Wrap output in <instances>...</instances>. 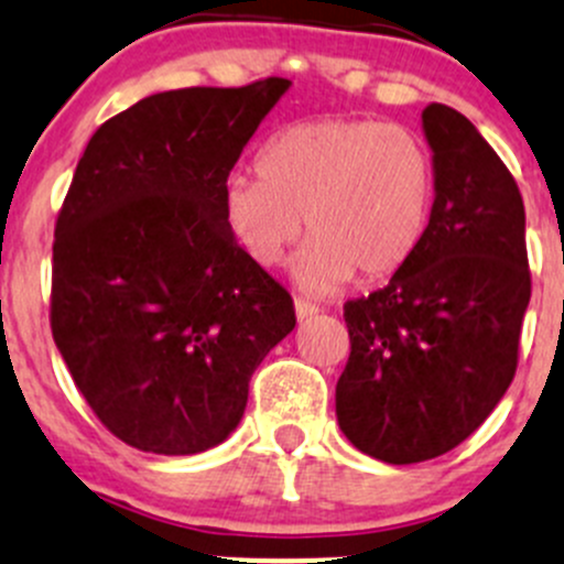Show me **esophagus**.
Here are the masks:
<instances>
[{
  "mask_svg": "<svg viewBox=\"0 0 564 564\" xmlns=\"http://www.w3.org/2000/svg\"><path fill=\"white\" fill-rule=\"evenodd\" d=\"M294 314H297L300 322H303V318H311V316H316V314H318V308H316L314 303H308V300L297 297V300H294Z\"/></svg>",
  "mask_w": 564,
  "mask_h": 564,
  "instance_id": "obj_1",
  "label": "esophagus"
}]
</instances>
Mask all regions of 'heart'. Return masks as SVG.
<instances>
[{
    "instance_id": "heart-1",
    "label": "heart",
    "mask_w": 564,
    "mask_h": 564,
    "mask_svg": "<svg viewBox=\"0 0 564 564\" xmlns=\"http://www.w3.org/2000/svg\"><path fill=\"white\" fill-rule=\"evenodd\" d=\"M256 172L224 185L226 229L259 267L278 264L305 229L311 242L294 261L305 289L388 281L423 246L436 169L412 128L360 117L289 124L261 147Z\"/></svg>"
}]
</instances>
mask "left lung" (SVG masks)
Segmentation results:
<instances>
[{
	"mask_svg": "<svg viewBox=\"0 0 564 564\" xmlns=\"http://www.w3.org/2000/svg\"><path fill=\"white\" fill-rule=\"evenodd\" d=\"M423 128L436 169L423 246L388 286L344 305L351 351L335 414L384 464L445 456L494 412L532 294L513 174L456 108L425 106Z\"/></svg>",
	"mask_w": 564,
	"mask_h": 564,
	"instance_id": "left-lung-1",
	"label": "left lung"
}]
</instances>
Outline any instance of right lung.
Masks as SVG:
<instances>
[{
	"instance_id": "add662e5",
	"label": "right lung",
	"mask_w": 564,
	"mask_h": 564,
	"mask_svg": "<svg viewBox=\"0 0 564 564\" xmlns=\"http://www.w3.org/2000/svg\"><path fill=\"white\" fill-rule=\"evenodd\" d=\"M286 78L139 100L89 139L56 215L51 333L124 445L193 456L240 423L292 294L224 220V185Z\"/></svg>"
}]
</instances>
